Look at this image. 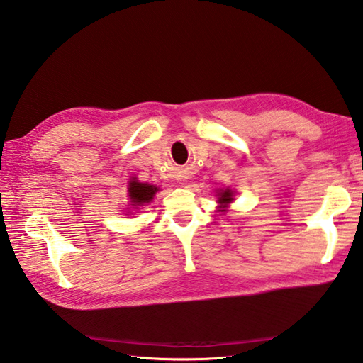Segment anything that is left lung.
I'll list each match as a JSON object with an SVG mask.
<instances>
[{"instance_id":"1","label":"left lung","mask_w":363,"mask_h":363,"mask_svg":"<svg viewBox=\"0 0 363 363\" xmlns=\"http://www.w3.org/2000/svg\"><path fill=\"white\" fill-rule=\"evenodd\" d=\"M230 201H233V191H231L230 189H226V190H223V191H220L218 203L225 206L226 203H230Z\"/></svg>"}]
</instances>
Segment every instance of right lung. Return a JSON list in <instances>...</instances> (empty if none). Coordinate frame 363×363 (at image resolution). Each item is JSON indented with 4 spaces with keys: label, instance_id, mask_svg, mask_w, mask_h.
Instances as JSON below:
<instances>
[{
    "label": "right lung",
    "instance_id": "add662e5",
    "mask_svg": "<svg viewBox=\"0 0 363 363\" xmlns=\"http://www.w3.org/2000/svg\"><path fill=\"white\" fill-rule=\"evenodd\" d=\"M159 189L155 186H149V184H141L137 181H130L129 186V196L135 206L149 203L154 198L155 191Z\"/></svg>",
    "mask_w": 363,
    "mask_h": 363
}]
</instances>
